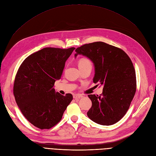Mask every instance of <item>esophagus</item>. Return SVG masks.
Masks as SVG:
<instances>
[{"label": "esophagus", "instance_id": "34e87169", "mask_svg": "<svg viewBox=\"0 0 156 156\" xmlns=\"http://www.w3.org/2000/svg\"><path fill=\"white\" fill-rule=\"evenodd\" d=\"M83 96L82 95H79V94H75V95H73V98L75 99V100H79V99L82 98Z\"/></svg>", "mask_w": 156, "mask_h": 156}]
</instances>
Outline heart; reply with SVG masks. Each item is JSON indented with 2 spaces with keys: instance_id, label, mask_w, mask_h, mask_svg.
Wrapping results in <instances>:
<instances>
[{
  "instance_id": "obj_1",
  "label": "heart",
  "mask_w": 156,
  "mask_h": 156,
  "mask_svg": "<svg viewBox=\"0 0 156 156\" xmlns=\"http://www.w3.org/2000/svg\"><path fill=\"white\" fill-rule=\"evenodd\" d=\"M84 65H92L91 61L87 58H82L79 60L78 66H84Z\"/></svg>"
}]
</instances>
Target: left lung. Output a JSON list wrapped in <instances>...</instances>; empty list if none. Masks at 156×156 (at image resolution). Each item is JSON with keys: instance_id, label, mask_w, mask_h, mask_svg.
Segmentation results:
<instances>
[{"instance_id": "left-lung-1", "label": "left lung", "mask_w": 156, "mask_h": 156, "mask_svg": "<svg viewBox=\"0 0 156 156\" xmlns=\"http://www.w3.org/2000/svg\"><path fill=\"white\" fill-rule=\"evenodd\" d=\"M94 65V83L103 86L102 95H88L92 107L87 116L103 126L112 125L122 119L136 92L135 71L130 58L120 48L102 41L84 44L75 50Z\"/></svg>"}]
</instances>
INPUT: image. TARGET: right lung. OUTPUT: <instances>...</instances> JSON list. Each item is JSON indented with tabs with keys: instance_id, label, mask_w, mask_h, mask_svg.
<instances>
[{
	"instance_id": "right-lung-1",
	"label": "right lung",
	"mask_w": 156,
	"mask_h": 156,
	"mask_svg": "<svg viewBox=\"0 0 156 156\" xmlns=\"http://www.w3.org/2000/svg\"><path fill=\"white\" fill-rule=\"evenodd\" d=\"M75 49L44 48L28 56L17 71L13 84L17 105L27 120L41 129L58 124L73 100L72 94L61 95L53 87Z\"/></svg>"
}]
</instances>
